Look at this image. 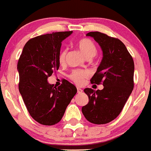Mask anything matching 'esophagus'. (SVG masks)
I'll list each match as a JSON object with an SVG mask.
<instances>
[{
    "label": "esophagus",
    "mask_w": 151,
    "mask_h": 151,
    "mask_svg": "<svg viewBox=\"0 0 151 151\" xmlns=\"http://www.w3.org/2000/svg\"><path fill=\"white\" fill-rule=\"evenodd\" d=\"M77 93H82V92H83V90H82L81 88H80V87H77Z\"/></svg>",
    "instance_id": "34e87169"
}]
</instances>
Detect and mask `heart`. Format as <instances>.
<instances>
[{
	"mask_svg": "<svg viewBox=\"0 0 151 151\" xmlns=\"http://www.w3.org/2000/svg\"><path fill=\"white\" fill-rule=\"evenodd\" d=\"M77 46L81 50V52L83 54V55L86 58H92L96 55L97 52L96 48L93 42L89 39H81L77 42ZM65 55H66V50L62 49L60 52L59 56H58V60L60 63H64L65 59ZM87 76V73L85 70H74L70 72V74L68 75L69 78L73 82H74L77 84H82L84 81V79Z\"/></svg>",
	"mask_w": 151,
	"mask_h": 151,
	"instance_id": "1",
	"label": "heart"
}]
</instances>
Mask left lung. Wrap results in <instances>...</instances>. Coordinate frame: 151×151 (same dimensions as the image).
I'll return each mask as SVG.
<instances>
[{
  "label": "left lung",
  "instance_id": "8db88e82",
  "mask_svg": "<svg viewBox=\"0 0 151 151\" xmlns=\"http://www.w3.org/2000/svg\"><path fill=\"white\" fill-rule=\"evenodd\" d=\"M97 42L103 51V59L90 80L91 83L103 85L96 91L84 89L88 103L82 107L86 120L96 124L112 122L121 113L134 88V65L124 43L99 32L86 34Z\"/></svg>",
  "mask_w": 151,
  "mask_h": 151
}]
</instances>
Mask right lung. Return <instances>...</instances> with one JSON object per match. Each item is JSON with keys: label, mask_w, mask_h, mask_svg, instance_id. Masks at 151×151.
Segmentation results:
<instances>
[{"label": "right lung", "mask_w": 151, "mask_h": 151, "mask_svg": "<svg viewBox=\"0 0 151 151\" xmlns=\"http://www.w3.org/2000/svg\"><path fill=\"white\" fill-rule=\"evenodd\" d=\"M72 31L45 34L29 39L17 64L19 90L31 117L44 125L61 121L77 88L67 80L55 87L48 83V77L58 70L61 42Z\"/></svg>", "instance_id": "right-lung-1"}]
</instances>
